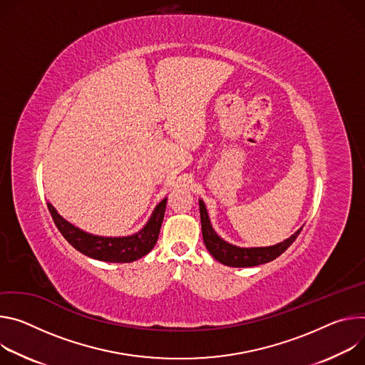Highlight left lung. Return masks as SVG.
Returning a JSON list of instances; mask_svg holds the SVG:
<instances>
[{"label": "left lung", "mask_w": 365, "mask_h": 365, "mask_svg": "<svg viewBox=\"0 0 365 365\" xmlns=\"http://www.w3.org/2000/svg\"><path fill=\"white\" fill-rule=\"evenodd\" d=\"M200 205V219H201V232H203V240L207 251L212 254L215 259L219 262L227 265V267H237V268H244V267H255L261 264H267L277 257H279L282 252H284L296 237L300 235L303 226L292 235L289 239L284 242H279L277 245L272 247H264V248H239L232 244H227L226 240H223L212 227L207 209L203 203V200L198 201Z\"/></svg>", "instance_id": "left-lung-1"}]
</instances>
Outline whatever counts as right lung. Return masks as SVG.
Masks as SVG:
<instances>
[{
	"label": "right lung",
	"mask_w": 365,
	"mask_h": 365,
	"mask_svg": "<svg viewBox=\"0 0 365 365\" xmlns=\"http://www.w3.org/2000/svg\"><path fill=\"white\" fill-rule=\"evenodd\" d=\"M165 206L167 198L162 200L155 207L150 219L140 232L123 237H104L75 227L66 222L51 203H48V209L56 227L76 251L98 261L120 264L133 262L152 251L159 236L162 220H164Z\"/></svg>",
	"instance_id": "right-lung-1"
}]
</instances>
